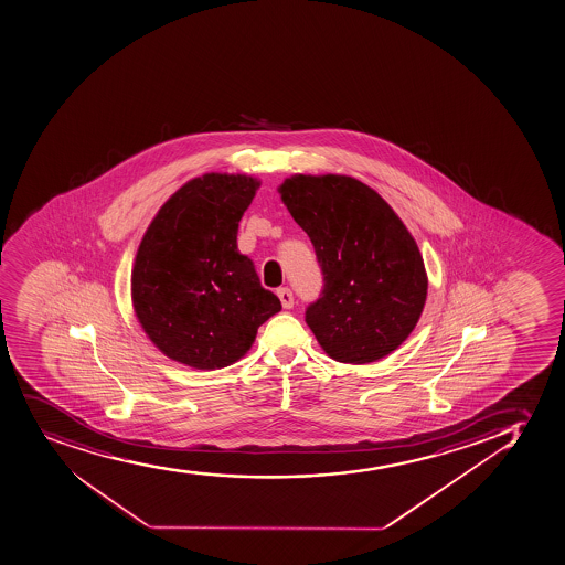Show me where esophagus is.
Wrapping results in <instances>:
<instances>
[{"label": "esophagus", "mask_w": 565, "mask_h": 565, "mask_svg": "<svg viewBox=\"0 0 565 565\" xmlns=\"http://www.w3.org/2000/svg\"><path fill=\"white\" fill-rule=\"evenodd\" d=\"M278 297L286 310H291L292 306H295V297H292V291L289 287H279Z\"/></svg>", "instance_id": "esophagus-1"}]
</instances>
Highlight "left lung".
<instances>
[{
  "label": "left lung",
  "instance_id": "obj_1",
  "mask_svg": "<svg viewBox=\"0 0 565 565\" xmlns=\"http://www.w3.org/2000/svg\"><path fill=\"white\" fill-rule=\"evenodd\" d=\"M278 192L321 267L324 286L306 322L322 351L343 364L384 359L424 311L427 274L413 235L352 177L292 175Z\"/></svg>",
  "mask_w": 565,
  "mask_h": 565
}]
</instances>
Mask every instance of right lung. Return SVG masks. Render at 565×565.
Wrapping results in <instances>:
<instances>
[{
    "mask_svg": "<svg viewBox=\"0 0 565 565\" xmlns=\"http://www.w3.org/2000/svg\"><path fill=\"white\" fill-rule=\"evenodd\" d=\"M259 181L205 173L160 206L132 268V306L149 340L194 370L243 359L257 328L281 310L237 248L238 222Z\"/></svg>",
    "mask_w": 565,
    "mask_h": 565,
    "instance_id": "obj_1",
    "label": "right lung"
}]
</instances>
